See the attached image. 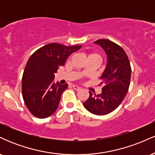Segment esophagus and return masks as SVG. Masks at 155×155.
Listing matches in <instances>:
<instances>
[{
  "instance_id": "obj_1",
  "label": "esophagus",
  "mask_w": 155,
  "mask_h": 155,
  "mask_svg": "<svg viewBox=\"0 0 155 155\" xmlns=\"http://www.w3.org/2000/svg\"><path fill=\"white\" fill-rule=\"evenodd\" d=\"M73 88H74V90H77V91H78V90H80V89H81V88H80V87H79L76 86V85H73Z\"/></svg>"
}]
</instances>
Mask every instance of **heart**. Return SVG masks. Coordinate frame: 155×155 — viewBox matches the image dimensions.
<instances>
[{
	"label": "heart",
	"instance_id": "heart-1",
	"mask_svg": "<svg viewBox=\"0 0 155 155\" xmlns=\"http://www.w3.org/2000/svg\"><path fill=\"white\" fill-rule=\"evenodd\" d=\"M92 56H96V57H98V58H99V56H98V55H97V54H90V55H89V57H92ZM89 57H88V58H89Z\"/></svg>",
	"mask_w": 155,
	"mask_h": 155
}]
</instances>
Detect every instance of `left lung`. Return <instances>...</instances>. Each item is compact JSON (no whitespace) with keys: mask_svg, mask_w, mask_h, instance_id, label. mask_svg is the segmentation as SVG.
<instances>
[{"mask_svg":"<svg viewBox=\"0 0 155 155\" xmlns=\"http://www.w3.org/2000/svg\"><path fill=\"white\" fill-rule=\"evenodd\" d=\"M104 49L107 55V64L101 76L103 85L99 95L90 92V97L84 103V108L96 115H106L120 106L128 91L131 67L128 57L120 46L107 39L94 42Z\"/></svg>","mask_w":155,"mask_h":155,"instance_id":"1","label":"left lung"}]
</instances>
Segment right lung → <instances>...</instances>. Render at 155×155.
Segmentation results:
<instances>
[{"instance_id": "1", "label": "right lung", "mask_w": 155, "mask_h": 155, "mask_svg": "<svg viewBox=\"0 0 155 155\" xmlns=\"http://www.w3.org/2000/svg\"><path fill=\"white\" fill-rule=\"evenodd\" d=\"M81 46L51 43L31 55L22 75L23 100L30 112L38 118H47L54 113L68 84L54 83V73L65 65L66 59Z\"/></svg>"}]
</instances>
